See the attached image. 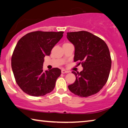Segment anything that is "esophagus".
<instances>
[{
  "label": "esophagus",
  "mask_w": 128,
  "mask_h": 128,
  "mask_svg": "<svg viewBox=\"0 0 128 128\" xmlns=\"http://www.w3.org/2000/svg\"><path fill=\"white\" fill-rule=\"evenodd\" d=\"M61 72H62V74H64V73H68V71H66V70H64V69L62 70Z\"/></svg>",
  "instance_id": "1"
}]
</instances>
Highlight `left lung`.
<instances>
[{"label":"left lung","instance_id":"obj_1","mask_svg":"<svg viewBox=\"0 0 128 128\" xmlns=\"http://www.w3.org/2000/svg\"><path fill=\"white\" fill-rule=\"evenodd\" d=\"M67 38L75 47L74 61L84 68L80 72H72L76 80L68 86V89L81 97L96 94L106 83L111 68V56L106 44L85 31L68 32Z\"/></svg>","mask_w":128,"mask_h":128}]
</instances>
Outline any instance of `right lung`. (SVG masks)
Instances as JSON below:
<instances>
[{
  "label": "right lung",
  "instance_id": "right-lung-1",
  "mask_svg": "<svg viewBox=\"0 0 128 128\" xmlns=\"http://www.w3.org/2000/svg\"><path fill=\"white\" fill-rule=\"evenodd\" d=\"M63 31H36L19 39L11 58V67L16 84L30 96L39 97L54 89L61 74L57 68L44 72L43 64L54 46L62 38Z\"/></svg>",
  "mask_w": 128,
  "mask_h": 128
}]
</instances>
